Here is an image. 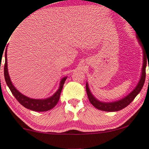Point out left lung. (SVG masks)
Masks as SVG:
<instances>
[{
	"label": "left lung",
	"mask_w": 149,
	"mask_h": 149,
	"mask_svg": "<svg viewBox=\"0 0 149 149\" xmlns=\"http://www.w3.org/2000/svg\"><path fill=\"white\" fill-rule=\"evenodd\" d=\"M139 38L138 37H137ZM140 45L142 47L143 49V66H142V75H141L140 80L139 81L138 84L135 86V88L130 93L129 95H127L125 97L122 98L120 100L113 102H100L95 98V97L92 95V93L90 91L89 88H88V83L86 82V93H87L88 100H89L91 104L93 105L94 107L99 109L101 111H118L122 110V109L125 108L127 107L130 103L132 102L135 97L137 96V94L140 93L141 90L144 86L145 78H146V62L148 60L147 53L145 52V49L143 47L144 45H142L140 42ZM149 69V66H148Z\"/></svg>",
	"instance_id": "left-lung-1"
}]
</instances>
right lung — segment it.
<instances>
[{"label":"right lung","mask_w":149,"mask_h":149,"mask_svg":"<svg viewBox=\"0 0 149 149\" xmlns=\"http://www.w3.org/2000/svg\"><path fill=\"white\" fill-rule=\"evenodd\" d=\"M4 76L5 82L10 89L14 96L18 101V102L22 106L28 109L34 111H47L54 108L57 104L58 102L59 101L60 95H61L62 89H63L64 83H65L67 77H65L62 79L60 83L59 88L52 96H51L46 99H32L29 98L25 95H22L18 90L15 88V86L12 84V81L9 78L8 69H7V51L5 52V63L4 67Z\"/></svg>","instance_id":"right-lung-1"}]
</instances>
